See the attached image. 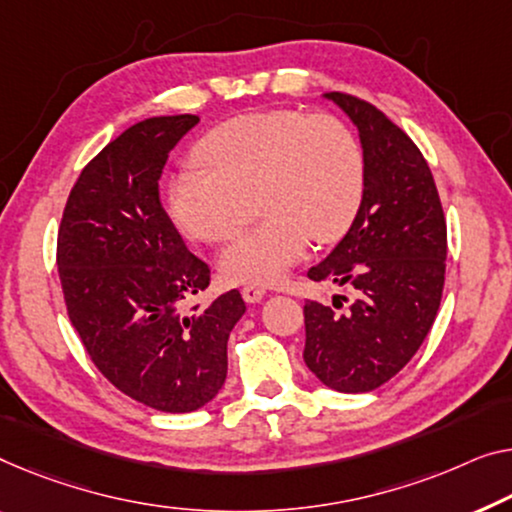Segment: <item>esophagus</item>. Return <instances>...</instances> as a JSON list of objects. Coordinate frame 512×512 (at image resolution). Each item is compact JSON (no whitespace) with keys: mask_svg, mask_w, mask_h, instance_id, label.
Listing matches in <instances>:
<instances>
[{"mask_svg":"<svg viewBox=\"0 0 512 512\" xmlns=\"http://www.w3.org/2000/svg\"><path fill=\"white\" fill-rule=\"evenodd\" d=\"M241 294H243V299H246L248 303H259V301L264 299L266 289L259 287V285H246V287L241 289Z\"/></svg>","mask_w":512,"mask_h":512,"instance_id":"esophagus-1","label":"esophagus"}]
</instances>
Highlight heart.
<instances>
[{
  "label": "heart",
  "mask_w": 512,
  "mask_h": 512,
  "mask_svg": "<svg viewBox=\"0 0 512 512\" xmlns=\"http://www.w3.org/2000/svg\"><path fill=\"white\" fill-rule=\"evenodd\" d=\"M193 158L200 170L174 174L167 186V209L183 234L220 243L248 223L250 202L262 216L220 255L230 282L282 280L310 241L345 236L363 202V147L331 114H241L211 128Z\"/></svg>",
  "instance_id": "1"
}]
</instances>
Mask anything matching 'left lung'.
<instances>
[{
	"label": "left lung",
	"instance_id": "left-lung-1",
	"mask_svg": "<svg viewBox=\"0 0 512 512\" xmlns=\"http://www.w3.org/2000/svg\"><path fill=\"white\" fill-rule=\"evenodd\" d=\"M324 96L358 128L365 190L349 232L308 271L315 282L352 287L356 299L340 312L305 301L303 361L333 391L368 393L398 375L432 329L444 292L446 218L411 137L368 101ZM333 305L342 308L338 296Z\"/></svg>",
	"mask_w": 512,
	"mask_h": 512
}]
</instances>
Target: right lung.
<instances>
[{
    "label": "right lung",
    "mask_w": 512,
    "mask_h": 512,
    "mask_svg": "<svg viewBox=\"0 0 512 512\" xmlns=\"http://www.w3.org/2000/svg\"><path fill=\"white\" fill-rule=\"evenodd\" d=\"M197 121L174 114L126 128L82 170L57 236L68 319L89 358L121 393L167 414L216 398L227 340L246 312L239 289L183 312L211 271L165 213L158 181Z\"/></svg>",
    "instance_id": "obj_1"
}]
</instances>
